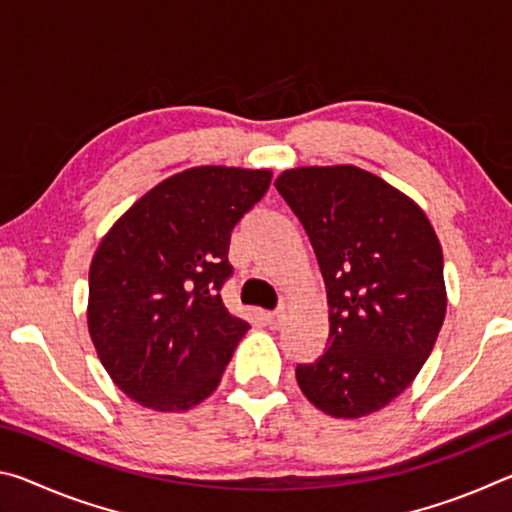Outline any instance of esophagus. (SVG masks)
I'll list each match as a JSON object with an SVG mask.
<instances>
[{
    "mask_svg": "<svg viewBox=\"0 0 512 512\" xmlns=\"http://www.w3.org/2000/svg\"><path fill=\"white\" fill-rule=\"evenodd\" d=\"M284 318H287L284 309H277V311H271V314H266V323L271 329H280L284 325Z\"/></svg>",
    "mask_w": 512,
    "mask_h": 512,
    "instance_id": "34e87169",
    "label": "esophagus"
}]
</instances>
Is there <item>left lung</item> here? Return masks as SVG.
<instances>
[{
	"mask_svg": "<svg viewBox=\"0 0 512 512\" xmlns=\"http://www.w3.org/2000/svg\"><path fill=\"white\" fill-rule=\"evenodd\" d=\"M314 248L327 289V348L300 363L307 400L332 418H363L411 386L447 311L443 248L422 207L352 164L277 176Z\"/></svg>",
	"mask_w": 512,
	"mask_h": 512,
	"instance_id": "8db88e82",
	"label": "left lung"
}]
</instances>
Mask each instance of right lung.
<instances>
[{
  "label": "right lung",
  "mask_w": 512,
  "mask_h": 512,
  "mask_svg": "<svg viewBox=\"0 0 512 512\" xmlns=\"http://www.w3.org/2000/svg\"><path fill=\"white\" fill-rule=\"evenodd\" d=\"M268 169L194 167L162 180L101 239L90 264L88 329L131 400L178 413L219 386L248 323L221 300L230 235L262 201Z\"/></svg>",
  "instance_id": "add662e5"
}]
</instances>
